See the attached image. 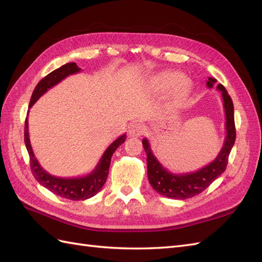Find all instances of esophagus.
<instances>
[{
	"label": "esophagus",
	"instance_id": "34e87169",
	"mask_svg": "<svg viewBox=\"0 0 262 262\" xmlns=\"http://www.w3.org/2000/svg\"><path fill=\"white\" fill-rule=\"evenodd\" d=\"M144 133V126L140 123H133L129 128L128 134L130 137H140Z\"/></svg>",
	"mask_w": 262,
	"mask_h": 262
}]
</instances>
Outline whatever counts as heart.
<instances>
[{
    "label": "heart",
    "mask_w": 262,
    "mask_h": 262,
    "mask_svg": "<svg viewBox=\"0 0 262 262\" xmlns=\"http://www.w3.org/2000/svg\"><path fill=\"white\" fill-rule=\"evenodd\" d=\"M158 85L163 87H172L171 102L175 107L186 105L191 93V83L184 77L181 73L169 72L165 73L158 78Z\"/></svg>",
    "instance_id": "obj_1"
}]
</instances>
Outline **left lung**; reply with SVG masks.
Returning a JSON list of instances; mask_svg holds the SVG:
<instances>
[{
    "label": "left lung",
    "instance_id": "left-lung-1",
    "mask_svg": "<svg viewBox=\"0 0 262 262\" xmlns=\"http://www.w3.org/2000/svg\"><path fill=\"white\" fill-rule=\"evenodd\" d=\"M215 85V78L209 77L207 81L208 89H212ZM216 90L222 93V99H223L226 136L224 139L223 146H222L220 153L213 162L195 171L186 173H173L166 169L158 162L156 156L152 152L148 140H142V144H143L147 157L146 162L148 181L152 188L160 194L170 198V199H189V198H192L201 193L203 190L207 189L214 180L225 171L228 162V156L234 146L236 139L234 105L231 96H229L223 85L217 84Z\"/></svg>",
    "mask_w": 262,
    "mask_h": 262
}]
</instances>
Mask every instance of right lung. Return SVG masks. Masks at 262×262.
Returning <instances> with one entry per match:
<instances>
[{
	"mask_svg": "<svg viewBox=\"0 0 262 262\" xmlns=\"http://www.w3.org/2000/svg\"><path fill=\"white\" fill-rule=\"evenodd\" d=\"M81 70L76 66V63L71 62L67 64L62 66L61 68L52 71L47 76H45L42 80L37 84L35 90L31 95L29 107L31 108L35 102L40 98L45 93L48 92L51 87L60 83L62 80H64L69 75H72L75 73L81 72ZM126 139V134H122L119 137L116 141H114L112 144L108 146V148L102 154L101 158L99 160L98 164L95 169L90 172L89 175H85L82 177H75V178H60L50 175L48 171H46L41 165L39 164L37 158L35 157L33 147L30 144L29 140V133H28V118L26 117L25 120V132H24V140H25V145L29 154L30 160V168L31 172L35 176L36 180L47 188L54 194H57L61 198H66L69 200L73 201H81L90 199L96 193H98L102 186L108 177L109 166L112 162V157L116 149L120 146Z\"/></svg>",
	"mask_w": 262,
	"mask_h": 262,
	"instance_id": "add662e5",
	"label": "right lung"
}]
</instances>
